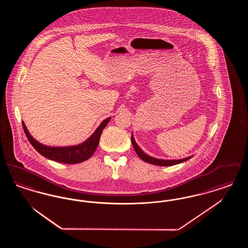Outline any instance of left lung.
<instances>
[{"label":"left lung","instance_id":"1","mask_svg":"<svg viewBox=\"0 0 248 248\" xmlns=\"http://www.w3.org/2000/svg\"><path fill=\"white\" fill-rule=\"evenodd\" d=\"M131 141H132L133 147H134V149H135L137 154L139 155V157H140L141 160H143L144 162L149 163V164L159 165V166H170V165H177V164L186 162L187 160H189V159L191 158V156H189V157L184 158V159H180V160H164V159H157V158H154V157H152V156L145 154V153L142 151L141 149L139 147V145L135 141V139H134V137H133V134H132V137H131Z\"/></svg>","mask_w":248,"mask_h":248}]
</instances>
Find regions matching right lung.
<instances>
[{"mask_svg":"<svg viewBox=\"0 0 248 248\" xmlns=\"http://www.w3.org/2000/svg\"><path fill=\"white\" fill-rule=\"evenodd\" d=\"M109 120L110 117L105 119L92 134V136L88 138L85 141L78 145L68 146V147H50V146L44 145L37 141L35 139L31 137V135L27 129L24 122H22V125H23L24 132L29 141L31 142L32 147L39 154H42L43 156H45L46 158H48L50 160L71 165V164H79V163L84 162L94 154L98 146L102 131L106 127Z\"/></svg>","mask_w":248,"mask_h":248,"instance_id":"right-lung-1","label":"right lung"}]
</instances>
